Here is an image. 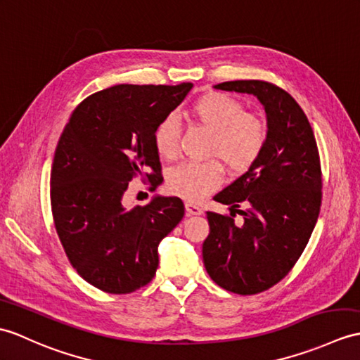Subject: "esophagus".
Masks as SVG:
<instances>
[{"label": "esophagus", "mask_w": 360, "mask_h": 360, "mask_svg": "<svg viewBox=\"0 0 360 360\" xmlns=\"http://www.w3.org/2000/svg\"><path fill=\"white\" fill-rule=\"evenodd\" d=\"M186 210L188 214H202V208H200L198 204L191 202V200H187L186 202Z\"/></svg>", "instance_id": "obj_1"}]
</instances>
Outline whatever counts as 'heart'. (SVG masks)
<instances>
[{
  "mask_svg": "<svg viewBox=\"0 0 360 360\" xmlns=\"http://www.w3.org/2000/svg\"><path fill=\"white\" fill-rule=\"evenodd\" d=\"M191 115L214 131L210 153L218 156L233 172H245L255 164L265 147L266 125L261 116L244 112L238 99L212 91L202 95L190 107ZM181 122L174 115H167L155 129L156 152L174 158L179 152ZM222 165L218 161L186 162L173 169L167 186L173 195L188 200H200L221 186Z\"/></svg>",
  "mask_w": 360,
  "mask_h": 360,
  "instance_id": "obj_1",
  "label": "heart"
}]
</instances>
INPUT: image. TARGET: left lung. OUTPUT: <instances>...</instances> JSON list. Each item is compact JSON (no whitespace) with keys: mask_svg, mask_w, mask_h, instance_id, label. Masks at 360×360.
<instances>
[{"mask_svg":"<svg viewBox=\"0 0 360 360\" xmlns=\"http://www.w3.org/2000/svg\"><path fill=\"white\" fill-rule=\"evenodd\" d=\"M214 89L255 95L266 115L262 153L213 198L244 221L236 225L231 216L207 212L210 233L202 244L205 270L219 287L256 295L285 278L310 240L322 200L319 150L304 110L285 90L257 79Z\"/></svg>","mask_w":360,"mask_h":360,"instance_id":"1","label":"left lung"}]
</instances>
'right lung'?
<instances>
[{
    "label": "right lung",
    "instance_id": "obj_1",
    "mask_svg": "<svg viewBox=\"0 0 360 360\" xmlns=\"http://www.w3.org/2000/svg\"><path fill=\"white\" fill-rule=\"evenodd\" d=\"M191 87L120 84L96 91L75 108L58 141L50 174L55 229L73 269L105 293L147 285L160 264L158 245L184 218L179 198L155 196L144 207H125L122 198L138 174L158 187L155 129Z\"/></svg>",
    "mask_w": 360,
    "mask_h": 360
}]
</instances>
